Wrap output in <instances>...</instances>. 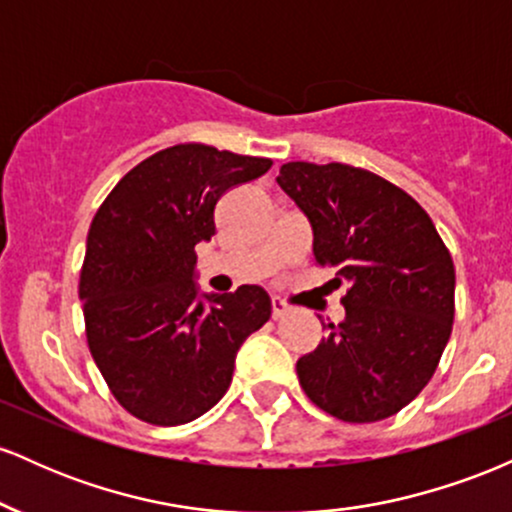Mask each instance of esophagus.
I'll return each mask as SVG.
<instances>
[{"label": "esophagus", "instance_id": "esophagus-1", "mask_svg": "<svg viewBox=\"0 0 512 512\" xmlns=\"http://www.w3.org/2000/svg\"><path fill=\"white\" fill-rule=\"evenodd\" d=\"M289 303L284 301V298H279V296H274L272 298V317L274 320H279V317H284L286 313H289Z\"/></svg>", "mask_w": 512, "mask_h": 512}]
</instances>
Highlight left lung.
Here are the masks:
<instances>
[{
	"label": "left lung",
	"mask_w": 512,
	"mask_h": 512,
	"mask_svg": "<svg viewBox=\"0 0 512 512\" xmlns=\"http://www.w3.org/2000/svg\"><path fill=\"white\" fill-rule=\"evenodd\" d=\"M276 182L313 226L315 262L349 284L344 322L298 358L303 392L334 419L383 421L424 390L450 339V250L424 207L370 170L291 161Z\"/></svg>",
	"instance_id": "8db88e82"
}]
</instances>
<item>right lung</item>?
Wrapping results in <instances>:
<instances>
[{"instance_id": "right-lung-1", "label": "right lung", "mask_w": 512, "mask_h": 512, "mask_svg": "<svg viewBox=\"0 0 512 512\" xmlns=\"http://www.w3.org/2000/svg\"><path fill=\"white\" fill-rule=\"evenodd\" d=\"M269 158L175 144L144 158L93 216L79 276L86 342L110 392L154 426L195 421L226 395L240 344L272 315L262 286L197 298L195 245L231 187Z\"/></svg>"}]
</instances>
